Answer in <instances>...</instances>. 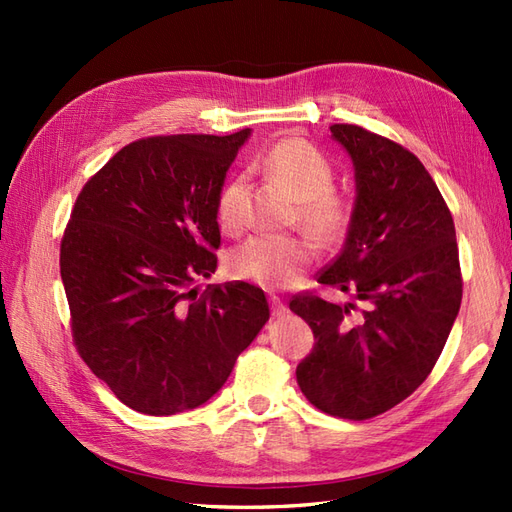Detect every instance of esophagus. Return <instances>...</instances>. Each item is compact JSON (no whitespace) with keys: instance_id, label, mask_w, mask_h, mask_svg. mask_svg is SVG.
<instances>
[{"instance_id":"1","label":"esophagus","mask_w":512,"mask_h":512,"mask_svg":"<svg viewBox=\"0 0 512 512\" xmlns=\"http://www.w3.org/2000/svg\"><path fill=\"white\" fill-rule=\"evenodd\" d=\"M270 310H273V317H286V314H288L286 303L281 301L279 297H270Z\"/></svg>"}]
</instances>
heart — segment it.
I'll return each mask as SVG.
<instances>
[{"mask_svg":"<svg viewBox=\"0 0 512 512\" xmlns=\"http://www.w3.org/2000/svg\"><path fill=\"white\" fill-rule=\"evenodd\" d=\"M262 169L284 182L295 193L301 222L310 233L332 242L339 239L352 220V202L332 191L334 167L306 138L288 136L262 156ZM246 176L224 182L215 198V220L222 231L237 233L246 224ZM314 259V246L299 235H253L231 250L228 270L235 279L266 288H286L301 277Z\"/></svg>","mask_w":512,"mask_h":512,"instance_id":"b5f03b06","label":"heart"}]
</instances>
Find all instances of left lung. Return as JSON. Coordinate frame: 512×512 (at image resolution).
<instances>
[{"label":"left lung","mask_w":512,"mask_h":512,"mask_svg":"<svg viewBox=\"0 0 512 512\" xmlns=\"http://www.w3.org/2000/svg\"><path fill=\"white\" fill-rule=\"evenodd\" d=\"M330 132L352 158L356 200L341 255L317 281L363 308L292 297L317 339L297 383L330 416L367 420L431 374L460 312V255L449 206L411 151L358 125Z\"/></svg>","instance_id":"1"}]
</instances>
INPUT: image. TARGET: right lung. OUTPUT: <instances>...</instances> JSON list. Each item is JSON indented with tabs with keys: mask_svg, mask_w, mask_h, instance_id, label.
Returning <instances> with one entry per match:
<instances>
[{
	"mask_svg": "<svg viewBox=\"0 0 512 512\" xmlns=\"http://www.w3.org/2000/svg\"><path fill=\"white\" fill-rule=\"evenodd\" d=\"M250 136H151L85 182L61 239L76 350L114 396L147 416L204 405L270 317L262 288L209 286L215 198Z\"/></svg>",
	"mask_w": 512,
	"mask_h": 512,
	"instance_id": "obj_1",
	"label": "right lung"
}]
</instances>
